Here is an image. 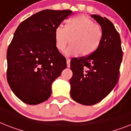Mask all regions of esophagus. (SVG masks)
<instances>
[{
  "label": "esophagus",
  "instance_id": "esophagus-1",
  "mask_svg": "<svg viewBox=\"0 0 131 131\" xmlns=\"http://www.w3.org/2000/svg\"><path fill=\"white\" fill-rule=\"evenodd\" d=\"M70 64H71V59H67V67L70 68Z\"/></svg>",
  "mask_w": 131,
  "mask_h": 131
}]
</instances>
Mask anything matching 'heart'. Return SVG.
<instances>
[{
	"instance_id": "obj_1",
	"label": "heart",
	"mask_w": 131,
	"mask_h": 131,
	"mask_svg": "<svg viewBox=\"0 0 131 131\" xmlns=\"http://www.w3.org/2000/svg\"><path fill=\"white\" fill-rule=\"evenodd\" d=\"M100 26L85 15L74 16L67 20L66 26H58L54 29V45L56 49L63 52L71 40V45L65 50L66 56H76L81 53L89 56L96 50L102 38Z\"/></svg>"
}]
</instances>
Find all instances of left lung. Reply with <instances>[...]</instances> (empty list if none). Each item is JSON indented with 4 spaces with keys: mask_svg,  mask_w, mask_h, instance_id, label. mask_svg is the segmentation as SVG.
<instances>
[{
    "mask_svg": "<svg viewBox=\"0 0 131 131\" xmlns=\"http://www.w3.org/2000/svg\"><path fill=\"white\" fill-rule=\"evenodd\" d=\"M91 17L101 26L99 46L86 57L74 58L71 61V98L84 105L98 103L113 91L118 82L123 59L121 38L114 25L99 15Z\"/></svg>",
    "mask_w": 131,
    "mask_h": 131,
    "instance_id": "obj_1",
    "label": "left lung"
}]
</instances>
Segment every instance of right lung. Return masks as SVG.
Returning a JSON list of instances; mask_svg holds the SVG:
<instances>
[{
	"label": "right lung",
	"mask_w": 131,
	"mask_h": 131,
	"mask_svg": "<svg viewBox=\"0 0 131 131\" xmlns=\"http://www.w3.org/2000/svg\"><path fill=\"white\" fill-rule=\"evenodd\" d=\"M72 11L44 10L22 22L8 48L7 81L20 100L38 105L52 93V82L67 68L56 49L54 29Z\"/></svg>",
	"instance_id": "add662e5"
}]
</instances>
